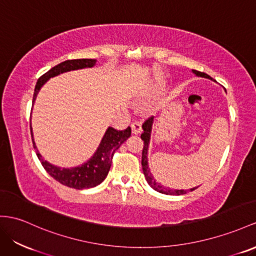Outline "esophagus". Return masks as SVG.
<instances>
[{
    "mask_svg": "<svg viewBox=\"0 0 256 256\" xmlns=\"http://www.w3.org/2000/svg\"><path fill=\"white\" fill-rule=\"evenodd\" d=\"M130 128H132V132L134 134H140L142 130V122L140 121H135L132 123V126H130Z\"/></svg>",
    "mask_w": 256,
    "mask_h": 256,
    "instance_id": "obj_1",
    "label": "esophagus"
}]
</instances>
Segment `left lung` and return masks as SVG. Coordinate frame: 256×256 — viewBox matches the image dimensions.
<instances>
[{
	"mask_svg": "<svg viewBox=\"0 0 256 256\" xmlns=\"http://www.w3.org/2000/svg\"><path fill=\"white\" fill-rule=\"evenodd\" d=\"M194 74L198 76H202V78H211L208 74H204V72H200L196 70H192ZM152 122H154V116H150L148 119L142 123V130L144 133L140 135V138L144 140V148H142V172L144 175L148 182V184L152 186L154 190L159 192L161 194H171V196H180V194H187L189 190H184V189H170V188H166L164 186H162L158 182H156V180L154 178V176L152 175V172L148 168V159H147V152H148V145H149V140H150V134H152ZM194 189H196V187L192 188L190 192H194Z\"/></svg>",
	"mask_w": 256,
	"mask_h": 256,
	"instance_id": "1",
	"label": "left lung"
}]
</instances>
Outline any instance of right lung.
<instances>
[{"mask_svg":"<svg viewBox=\"0 0 256 256\" xmlns=\"http://www.w3.org/2000/svg\"><path fill=\"white\" fill-rule=\"evenodd\" d=\"M95 60H66L64 62L58 64L55 67L45 72L43 76L38 78L36 82L34 93V102L36 97L40 90L42 85L46 82L50 78H53L62 74V72H67L70 70H76L88 67H93L95 64ZM30 130H31V123H30ZM130 128L128 126L124 130H118L114 128H108L107 132L104 133L102 137V142L100 147H98L97 152L92 158L82 164L81 166L72 168H60L55 166H52L48 161H44L41 154H38L36 150V156L38 160L41 161V164L45 168L52 178L60 182V184L74 188V189H86L95 187L100 185L104 180L107 178L108 172L112 163L114 154L116 152L122 144L126 142L130 136ZM31 137L32 142H34V147L36 149V144L34 142V135H32L31 130Z\"/></svg>","mask_w":256,"mask_h":256,"instance_id":"right-lung-1","label":"right lung"}]
</instances>
